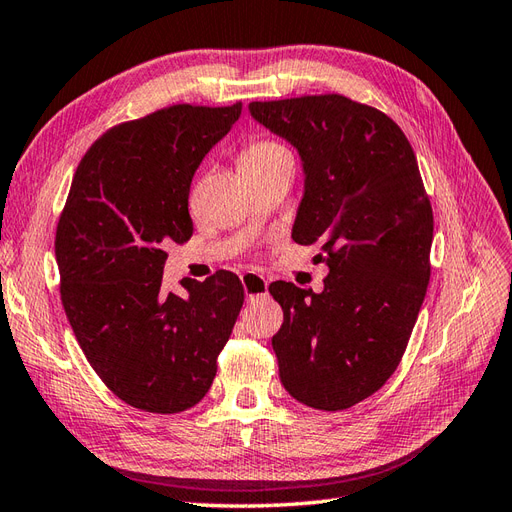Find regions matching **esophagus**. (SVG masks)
<instances>
[{
    "label": "esophagus",
    "instance_id": "1",
    "mask_svg": "<svg viewBox=\"0 0 512 512\" xmlns=\"http://www.w3.org/2000/svg\"><path fill=\"white\" fill-rule=\"evenodd\" d=\"M242 287L246 292V298H259V296H266L268 294V281L261 277L257 272H244L242 274Z\"/></svg>",
    "mask_w": 512,
    "mask_h": 512
}]
</instances>
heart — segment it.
<instances>
[{
	"label": "heart",
	"instance_id": "heart-1",
	"mask_svg": "<svg viewBox=\"0 0 512 512\" xmlns=\"http://www.w3.org/2000/svg\"><path fill=\"white\" fill-rule=\"evenodd\" d=\"M281 164H294V157L287 144L277 138L251 140L240 151V168L246 175L264 173V170H272Z\"/></svg>",
	"mask_w": 512,
	"mask_h": 512
}]
</instances>
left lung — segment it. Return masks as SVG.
Returning <instances> with one entry per match:
<instances>
[{"instance_id":"left-lung-1","label":"left lung","mask_w":512,"mask_h":512,"mask_svg":"<svg viewBox=\"0 0 512 512\" xmlns=\"http://www.w3.org/2000/svg\"><path fill=\"white\" fill-rule=\"evenodd\" d=\"M251 114L305 162L292 238L322 246V294L277 281L272 337L290 396L318 411L370 398L396 372L430 281L435 218L398 123L344 95L253 101Z\"/></svg>"}]
</instances>
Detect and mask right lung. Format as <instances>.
Returning <instances> with one entry per match:
<instances>
[{"label":"right lung","mask_w":512,"mask_h":512,"mask_svg":"<svg viewBox=\"0 0 512 512\" xmlns=\"http://www.w3.org/2000/svg\"><path fill=\"white\" fill-rule=\"evenodd\" d=\"M233 106L177 103L125 121L77 166L56 229L60 298L77 344L114 396L181 413L214 383L244 303L229 270L162 292L168 244L192 238L188 194L205 153L240 119Z\"/></svg>","instance_id":"1"}]
</instances>
